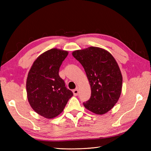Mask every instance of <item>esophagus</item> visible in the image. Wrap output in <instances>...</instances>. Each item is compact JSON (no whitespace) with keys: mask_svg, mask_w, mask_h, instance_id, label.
I'll use <instances>...</instances> for the list:
<instances>
[{"mask_svg":"<svg viewBox=\"0 0 151 151\" xmlns=\"http://www.w3.org/2000/svg\"><path fill=\"white\" fill-rule=\"evenodd\" d=\"M73 94H74V95H78V89L76 88V89H74V90L73 91Z\"/></svg>","mask_w":151,"mask_h":151,"instance_id":"1","label":"esophagus"}]
</instances>
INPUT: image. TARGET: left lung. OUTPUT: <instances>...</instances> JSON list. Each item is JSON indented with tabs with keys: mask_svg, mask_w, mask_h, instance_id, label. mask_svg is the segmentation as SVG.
<instances>
[{
	"mask_svg": "<svg viewBox=\"0 0 151 151\" xmlns=\"http://www.w3.org/2000/svg\"><path fill=\"white\" fill-rule=\"evenodd\" d=\"M72 54L84 67L91 86L90 99L83 104L96 114L106 113L117 103L121 93L123 77L116 61L108 51L95 47L75 50Z\"/></svg>",
	"mask_w": 151,
	"mask_h": 151,
	"instance_id": "obj_1",
	"label": "left lung"
}]
</instances>
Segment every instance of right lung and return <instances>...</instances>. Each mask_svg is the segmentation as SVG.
Listing matches in <instances>:
<instances>
[{"instance_id": "1", "label": "right lung", "mask_w": 151, "mask_h": 151, "mask_svg": "<svg viewBox=\"0 0 151 151\" xmlns=\"http://www.w3.org/2000/svg\"><path fill=\"white\" fill-rule=\"evenodd\" d=\"M67 51L52 49L35 60L28 73L27 92L33 110L47 119L62 113L73 95L59 76V69L67 57Z\"/></svg>"}]
</instances>
